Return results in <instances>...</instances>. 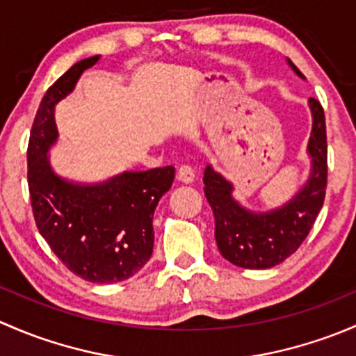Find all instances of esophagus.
Here are the masks:
<instances>
[{"instance_id": "34e87169", "label": "esophagus", "mask_w": 356, "mask_h": 356, "mask_svg": "<svg viewBox=\"0 0 356 356\" xmlns=\"http://www.w3.org/2000/svg\"><path fill=\"white\" fill-rule=\"evenodd\" d=\"M177 178L181 183H192L193 178H195V171H193V168L188 166V164H181V166L178 168Z\"/></svg>"}]
</instances>
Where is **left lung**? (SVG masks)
<instances>
[{"label": "left lung", "instance_id": "1", "mask_svg": "<svg viewBox=\"0 0 356 356\" xmlns=\"http://www.w3.org/2000/svg\"><path fill=\"white\" fill-rule=\"evenodd\" d=\"M289 67L305 79L291 61ZM312 111V134L307 152L310 177L300 192L281 207L252 212L233 199V185L209 164L204 171V193L214 212L216 243L226 260L243 269H269L277 266L300 245L312 229L321 212L327 186V137L321 102L309 99Z\"/></svg>", "mask_w": 356, "mask_h": 356}]
</instances>
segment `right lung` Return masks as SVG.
Masks as SVG:
<instances>
[{
    "instance_id": "1",
    "label": "right lung",
    "mask_w": 356,
    "mask_h": 356,
    "mask_svg": "<svg viewBox=\"0 0 356 356\" xmlns=\"http://www.w3.org/2000/svg\"><path fill=\"white\" fill-rule=\"evenodd\" d=\"M99 56L73 65L44 94L27 149V179L39 233L56 257L90 283H118L152 255V218L171 188L175 168L124 171L102 183H73L51 170L47 151L56 142L54 106L67 97L83 70Z\"/></svg>"
}]
</instances>
